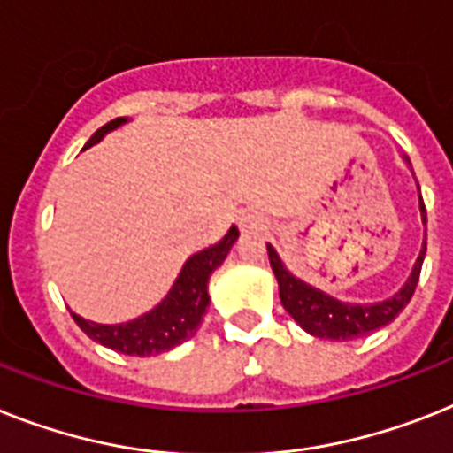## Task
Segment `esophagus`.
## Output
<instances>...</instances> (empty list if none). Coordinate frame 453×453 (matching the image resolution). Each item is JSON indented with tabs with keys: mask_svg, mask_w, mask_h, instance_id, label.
Wrapping results in <instances>:
<instances>
[{
	"mask_svg": "<svg viewBox=\"0 0 453 453\" xmlns=\"http://www.w3.org/2000/svg\"><path fill=\"white\" fill-rule=\"evenodd\" d=\"M238 226L241 231H261L266 226V219L257 211H241L238 212Z\"/></svg>",
	"mask_w": 453,
	"mask_h": 453,
	"instance_id": "34e87169",
	"label": "esophagus"
}]
</instances>
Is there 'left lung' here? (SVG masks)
Wrapping results in <instances>:
<instances>
[{
  "label": "left lung",
  "instance_id": "obj_1",
  "mask_svg": "<svg viewBox=\"0 0 453 453\" xmlns=\"http://www.w3.org/2000/svg\"><path fill=\"white\" fill-rule=\"evenodd\" d=\"M405 162L410 164V159L405 157ZM419 187V185H417ZM419 211H421V222L426 224V205L419 194ZM268 248V259H271V268L275 273V280H278L280 287V301L285 305V310L294 317L298 326L305 331V334L315 335L321 340H338V342H345V340L364 338V335L372 334V331H380L387 324L401 315L405 305L412 298L414 289H417V282H419L421 264H424L426 257V242L421 245V252L414 261L412 273L410 278L405 280V285L395 291L394 296H388L387 301L377 303H345L338 301L335 296L326 294V291L317 289V287L303 282L301 278H296L294 273H289V268L285 266V261L280 259V254L275 252L271 242H266Z\"/></svg>",
  "mask_w": 453,
  "mask_h": 453
}]
</instances>
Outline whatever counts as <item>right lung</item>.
<instances>
[{
    "mask_svg": "<svg viewBox=\"0 0 453 453\" xmlns=\"http://www.w3.org/2000/svg\"><path fill=\"white\" fill-rule=\"evenodd\" d=\"M127 122H129L127 118H118L104 125L92 134L85 148L96 145L106 134L127 125ZM235 238H238V229L231 226L215 245H208L201 252H194L185 261V266L178 273V278H175L166 296L136 319L122 321V324H96V321L83 319L76 312H71V317L95 342L119 354L155 357V354L168 352L199 331L205 310L211 305L208 280H211L215 268L222 266V261L226 259Z\"/></svg>",
    "mask_w": 453,
    "mask_h": 453,
    "instance_id": "obj_1",
    "label": "right lung"
}]
</instances>
